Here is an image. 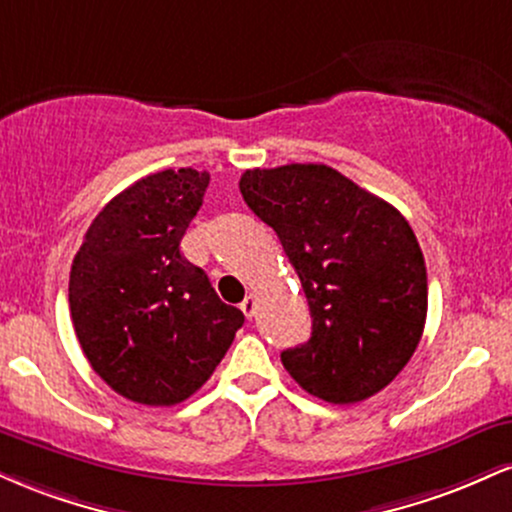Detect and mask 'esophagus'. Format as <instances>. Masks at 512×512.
Segmentation results:
<instances>
[{
  "label": "esophagus",
  "mask_w": 512,
  "mask_h": 512,
  "mask_svg": "<svg viewBox=\"0 0 512 512\" xmlns=\"http://www.w3.org/2000/svg\"><path fill=\"white\" fill-rule=\"evenodd\" d=\"M240 310H243L245 317L250 320V317L255 315V296H245V301L240 303Z\"/></svg>",
  "instance_id": "esophagus-1"
}]
</instances>
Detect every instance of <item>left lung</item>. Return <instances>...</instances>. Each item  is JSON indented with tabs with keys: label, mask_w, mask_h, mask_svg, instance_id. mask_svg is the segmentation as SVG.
Listing matches in <instances>:
<instances>
[{
	"label": "left lung",
	"mask_w": 512,
	"mask_h": 512,
	"mask_svg": "<svg viewBox=\"0 0 512 512\" xmlns=\"http://www.w3.org/2000/svg\"><path fill=\"white\" fill-rule=\"evenodd\" d=\"M240 192L279 236L310 305V339L281 351L291 378L332 404L390 385L419 346L428 310L424 252L409 221L322 163L245 170Z\"/></svg>",
	"instance_id": "8db88e82"
}]
</instances>
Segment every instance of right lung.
<instances>
[{
  "label": "right lung",
  "instance_id": "right-lung-1",
  "mask_svg": "<svg viewBox=\"0 0 512 512\" xmlns=\"http://www.w3.org/2000/svg\"><path fill=\"white\" fill-rule=\"evenodd\" d=\"M207 187V170L146 175L105 204L72 262L69 310L81 349L132 402L173 407L195 395L245 322L180 252Z\"/></svg>",
  "mask_w": 512,
  "mask_h": 512
}]
</instances>
